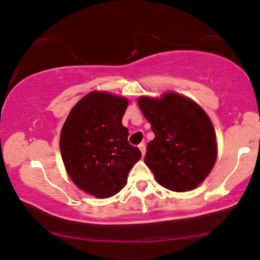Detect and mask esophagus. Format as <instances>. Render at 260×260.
Instances as JSON below:
<instances>
[{
    "label": "esophagus",
    "mask_w": 260,
    "mask_h": 260,
    "mask_svg": "<svg viewBox=\"0 0 260 260\" xmlns=\"http://www.w3.org/2000/svg\"><path fill=\"white\" fill-rule=\"evenodd\" d=\"M139 148H140V150H141V153H142V155H144L145 154V143H140L139 144Z\"/></svg>",
    "instance_id": "obj_1"
}]
</instances>
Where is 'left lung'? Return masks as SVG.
<instances>
[{
	"label": "left lung",
	"mask_w": 260,
	"mask_h": 260,
	"mask_svg": "<svg viewBox=\"0 0 260 260\" xmlns=\"http://www.w3.org/2000/svg\"><path fill=\"white\" fill-rule=\"evenodd\" d=\"M154 139L146 146L144 162L168 190H193L208 176L217 157L214 127L194 101L181 94L138 100Z\"/></svg>",
	"instance_id": "left-lung-1"
}]
</instances>
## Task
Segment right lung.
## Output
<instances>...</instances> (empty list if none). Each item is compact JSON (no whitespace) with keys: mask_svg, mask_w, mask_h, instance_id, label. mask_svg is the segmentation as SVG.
<instances>
[{"mask_svg":"<svg viewBox=\"0 0 260 260\" xmlns=\"http://www.w3.org/2000/svg\"><path fill=\"white\" fill-rule=\"evenodd\" d=\"M127 105L124 98L91 92L73 108L61 129V157L69 177L99 199L117 194L142 155L121 124Z\"/></svg>","mask_w":260,"mask_h":260,"instance_id":"right-lung-1","label":"right lung"}]
</instances>
